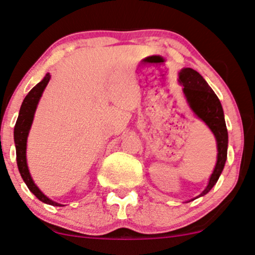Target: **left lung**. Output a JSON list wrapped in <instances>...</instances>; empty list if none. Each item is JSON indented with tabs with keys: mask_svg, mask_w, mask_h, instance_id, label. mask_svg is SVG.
<instances>
[{
	"mask_svg": "<svg viewBox=\"0 0 255 255\" xmlns=\"http://www.w3.org/2000/svg\"><path fill=\"white\" fill-rule=\"evenodd\" d=\"M179 83L183 84V91L192 112L210 128L217 141V162L211 174L209 184L199 196H203L213 189L222 173L227 159L228 131H227L225 114L219 97L209 87L205 79L194 69H183L179 72Z\"/></svg>",
	"mask_w": 255,
	"mask_h": 255,
	"instance_id": "obj_1",
	"label": "left lung"
}]
</instances>
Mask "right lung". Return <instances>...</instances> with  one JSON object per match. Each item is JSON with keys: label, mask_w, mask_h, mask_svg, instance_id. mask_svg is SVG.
Returning <instances> with one entry per match:
<instances>
[{"label": "right lung", "mask_w": 255, "mask_h": 255, "mask_svg": "<svg viewBox=\"0 0 255 255\" xmlns=\"http://www.w3.org/2000/svg\"><path fill=\"white\" fill-rule=\"evenodd\" d=\"M50 73H46V76L41 82L38 83L32 90L29 91L28 95L24 97L22 104H21L19 118L16 120V125L14 128V141H15V147H16V161H17V167H19L20 174L22 177L23 182L26 183V185L28 186L30 191L38 197L40 201L44 202V203L54 205V207H61V204L57 203V202L51 201L50 198L46 197L41 191L38 189V186L35 185L33 182L32 177H30L28 166H27V160H26V148H27V136H28V131L30 129V126H32L33 118H34V113L38 106V102L41 97L42 91L45 90L46 85L50 82Z\"/></svg>", "instance_id": "1"}]
</instances>
